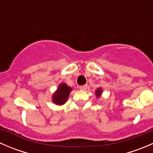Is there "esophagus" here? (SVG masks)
<instances>
[{
    "instance_id": "34e87169",
    "label": "esophagus",
    "mask_w": 153,
    "mask_h": 153,
    "mask_svg": "<svg viewBox=\"0 0 153 153\" xmlns=\"http://www.w3.org/2000/svg\"><path fill=\"white\" fill-rule=\"evenodd\" d=\"M87 86H88L87 84H85V85L80 86L79 88H80V89H82V90H86V88H87Z\"/></svg>"
}]
</instances>
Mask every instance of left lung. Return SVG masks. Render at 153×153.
Instances as JSON below:
<instances>
[{
    "mask_svg": "<svg viewBox=\"0 0 153 153\" xmlns=\"http://www.w3.org/2000/svg\"><path fill=\"white\" fill-rule=\"evenodd\" d=\"M95 94H96V95H97V96H98V97L99 96V95L101 94V89H98V90L96 91V93H95Z\"/></svg>",
    "mask_w": 153,
    "mask_h": 153,
    "instance_id": "obj_1",
    "label": "left lung"
}]
</instances>
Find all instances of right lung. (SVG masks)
<instances>
[{
	"mask_svg": "<svg viewBox=\"0 0 153 153\" xmlns=\"http://www.w3.org/2000/svg\"><path fill=\"white\" fill-rule=\"evenodd\" d=\"M72 88L68 86L67 84H62L57 89V92L53 95V101L56 104H64L67 101L68 96L70 93Z\"/></svg>",
	"mask_w": 153,
	"mask_h": 153,
	"instance_id": "1",
	"label": "right lung"
}]
</instances>
